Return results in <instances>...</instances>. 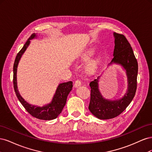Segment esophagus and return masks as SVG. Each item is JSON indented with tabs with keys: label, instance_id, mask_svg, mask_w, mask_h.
I'll use <instances>...</instances> for the list:
<instances>
[{
	"label": "esophagus",
	"instance_id": "esophagus-1",
	"mask_svg": "<svg viewBox=\"0 0 152 152\" xmlns=\"http://www.w3.org/2000/svg\"><path fill=\"white\" fill-rule=\"evenodd\" d=\"M82 85V82L80 80H77L75 82V84H74V87H79Z\"/></svg>",
	"mask_w": 152,
	"mask_h": 152
}]
</instances>
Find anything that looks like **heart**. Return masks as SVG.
I'll use <instances>...</instances> for the list:
<instances>
[{
	"label": "heart",
	"instance_id": "b5f03b06",
	"mask_svg": "<svg viewBox=\"0 0 152 152\" xmlns=\"http://www.w3.org/2000/svg\"><path fill=\"white\" fill-rule=\"evenodd\" d=\"M94 54V51L93 50H89V51L86 53V56H85V58L86 59H89L90 57H91L92 56H93ZM96 63L95 61L91 62L88 65H87V69H88V70H90V71L93 70L96 67Z\"/></svg>",
	"mask_w": 152,
	"mask_h": 152
}]
</instances>
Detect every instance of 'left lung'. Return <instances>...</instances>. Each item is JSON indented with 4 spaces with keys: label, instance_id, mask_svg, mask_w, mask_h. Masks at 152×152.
<instances>
[{
    "label": "left lung",
    "instance_id": "obj_1",
    "mask_svg": "<svg viewBox=\"0 0 152 152\" xmlns=\"http://www.w3.org/2000/svg\"><path fill=\"white\" fill-rule=\"evenodd\" d=\"M115 48L113 58L109 65L116 63L121 65L126 71L128 88L127 93L119 99H104L98 89L100 76L91 81V99L89 110L95 117L99 119H110L122 113L134 98L137 88V76L138 65L131 44L124 35L114 32Z\"/></svg>",
    "mask_w": 152,
    "mask_h": 152
}]
</instances>
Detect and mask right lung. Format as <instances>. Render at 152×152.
Listing matches in <instances>:
<instances>
[{
    "mask_svg": "<svg viewBox=\"0 0 152 152\" xmlns=\"http://www.w3.org/2000/svg\"><path fill=\"white\" fill-rule=\"evenodd\" d=\"M37 37L35 34H32L29 39L27 40L23 47L20 50V51L17 54L15 63L13 66V85L14 89H15L16 95L18 99H19L21 104L23 106L26 110L28 112L31 116L40 120L50 121L57 118L60 113L61 112L63 108L65 107L66 102V99L68 94L72 89L73 82L69 81L67 82L59 84L57 87L56 93L53 96L51 102L48 104H45L44 107H37V106L31 105L27 103L25 99L21 97L19 93L17 87V80H16V73L18 63L20 59L24 53L26 48H28L30 43V40Z\"/></svg>",
    "mask_w": 152,
    "mask_h": 152,
    "instance_id": "right-lung-1",
    "label": "right lung"
}]
</instances>
